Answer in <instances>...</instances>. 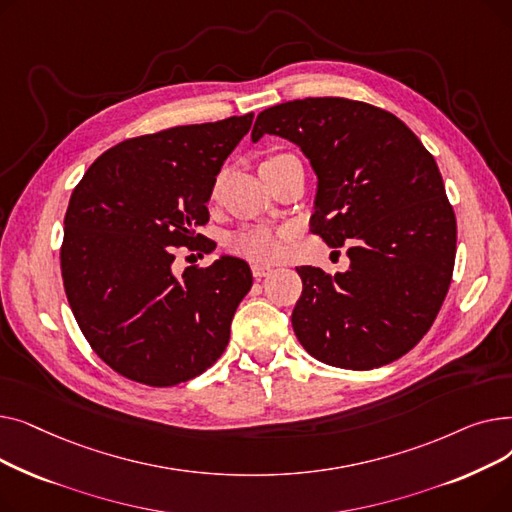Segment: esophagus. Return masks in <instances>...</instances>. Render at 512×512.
I'll list each match as a JSON object with an SVG mask.
<instances>
[{
  "label": "esophagus",
  "mask_w": 512,
  "mask_h": 512,
  "mask_svg": "<svg viewBox=\"0 0 512 512\" xmlns=\"http://www.w3.org/2000/svg\"><path fill=\"white\" fill-rule=\"evenodd\" d=\"M251 272H253V276H255L257 280H261V278H265V276H270V274H272V267H270V265L255 263V265L251 267Z\"/></svg>",
  "instance_id": "1"
}]
</instances>
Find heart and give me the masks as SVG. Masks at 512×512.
<instances>
[{"instance_id":"heart-1","label":"heart","mask_w":512,"mask_h":512,"mask_svg":"<svg viewBox=\"0 0 512 512\" xmlns=\"http://www.w3.org/2000/svg\"><path fill=\"white\" fill-rule=\"evenodd\" d=\"M282 155L267 157L265 161L276 159ZM220 180H215L213 186V195L218 193ZM286 238V232L282 230H272L267 226H245L236 232H232L226 240V245L232 253L245 257L249 261H259V263H270L276 261L282 255V240Z\"/></svg>"}]
</instances>
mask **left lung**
Instances as JSON below:
<instances>
[{"label":"left lung","mask_w":512,"mask_h":512,"mask_svg":"<svg viewBox=\"0 0 512 512\" xmlns=\"http://www.w3.org/2000/svg\"><path fill=\"white\" fill-rule=\"evenodd\" d=\"M299 145L317 174L311 232L348 245L351 267L301 265L292 328L305 351L342 369L388 365L432 328L456 255V218L434 155L394 114L344 97L263 110L251 139Z\"/></svg>","instance_id":"1"}]
</instances>
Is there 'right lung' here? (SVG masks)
Returning a JSON list of instances; mask_svg holds the SVG:
<instances>
[{
    "label": "right lung",
    "instance_id": "add662e5",
    "mask_svg": "<svg viewBox=\"0 0 512 512\" xmlns=\"http://www.w3.org/2000/svg\"><path fill=\"white\" fill-rule=\"evenodd\" d=\"M253 114L174 126L107 149L72 191L60 251L80 332L124 378L153 388L193 380L222 357L247 261L220 257L174 276V249L211 253L197 234L226 157Z\"/></svg>",
    "mask_w": 512,
    "mask_h": 512
}]
</instances>
